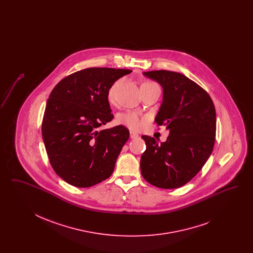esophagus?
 <instances>
[{
    "instance_id": "esophagus-1",
    "label": "esophagus",
    "mask_w": 253,
    "mask_h": 253,
    "mask_svg": "<svg viewBox=\"0 0 253 253\" xmlns=\"http://www.w3.org/2000/svg\"><path fill=\"white\" fill-rule=\"evenodd\" d=\"M137 137H138V134L136 132H130V138L133 139V138H137Z\"/></svg>"
}]
</instances>
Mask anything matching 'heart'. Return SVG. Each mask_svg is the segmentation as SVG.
Returning <instances> with one entry per match:
<instances>
[{"instance_id":"b5f03b06","label":"heart","mask_w":253,"mask_h":253,"mask_svg":"<svg viewBox=\"0 0 253 253\" xmlns=\"http://www.w3.org/2000/svg\"><path fill=\"white\" fill-rule=\"evenodd\" d=\"M121 83H122V80H119L116 83H114L113 85L110 87L108 91V99L110 102H114L116 100V93H117L118 88L121 84ZM154 84H156L153 82H145L142 84V85ZM145 121H146L145 118L139 117V115L137 113L132 112V111L122 113L121 116L118 118V122L120 124L129 128L132 131L140 130L143 127Z\"/></svg>"}]
</instances>
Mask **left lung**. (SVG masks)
Here are the masks:
<instances>
[{
    "mask_svg": "<svg viewBox=\"0 0 253 253\" xmlns=\"http://www.w3.org/2000/svg\"><path fill=\"white\" fill-rule=\"evenodd\" d=\"M163 88V101L155 121L169 134L158 144L142 135L146 151L140 159L145 180L161 189H176L198 173L211 156L216 132L214 104L204 89L180 73L144 72Z\"/></svg>",
    "mask_w": 253,
    "mask_h": 253,
    "instance_id": "1",
    "label": "left lung"
}]
</instances>
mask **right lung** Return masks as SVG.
Listing matches in <instances>:
<instances>
[{
	"label": "right lung",
	"mask_w": 253,
	"mask_h": 253,
	"mask_svg": "<svg viewBox=\"0 0 253 253\" xmlns=\"http://www.w3.org/2000/svg\"><path fill=\"white\" fill-rule=\"evenodd\" d=\"M132 70L93 67L62 79L49 96L42 133L50 164L70 185L88 188L107 179L129 139L123 125L98 131L114 119L113 84Z\"/></svg>",
	"instance_id": "add662e5"
}]
</instances>
